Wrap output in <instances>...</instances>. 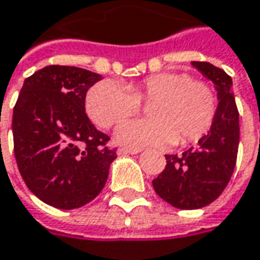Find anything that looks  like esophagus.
Here are the masks:
<instances>
[{"instance_id":"obj_1","label":"esophagus","mask_w":260,"mask_h":260,"mask_svg":"<svg viewBox=\"0 0 260 260\" xmlns=\"http://www.w3.org/2000/svg\"><path fill=\"white\" fill-rule=\"evenodd\" d=\"M140 153L138 148H126V147H119L117 148V154L119 156H123V154H137Z\"/></svg>"}]
</instances>
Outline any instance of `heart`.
<instances>
[{
    "mask_svg": "<svg viewBox=\"0 0 260 260\" xmlns=\"http://www.w3.org/2000/svg\"><path fill=\"white\" fill-rule=\"evenodd\" d=\"M141 103H150L151 117L123 122L116 129L120 144L141 148L199 141L213 125L218 110L215 88L184 72L154 73L126 89L112 81H100L89 88L85 107L95 125L109 129L137 115Z\"/></svg>",
    "mask_w": 260,
    "mask_h": 260,
    "instance_id": "obj_1",
    "label": "heart"
}]
</instances>
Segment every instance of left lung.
<instances>
[{
	"label": "left lung",
	"instance_id": "8db88e82",
	"mask_svg": "<svg viewBox=\"0 0 260 260\" xmlns=\"http://www.w3.org/2000/svg\"><path fill=\"white\" fill-rule=\"evenodd\" d=\"M192 66L209 78L218 91V110L213 125L196 147L181 156L166 154V168L153 179V188L176 209L192 210L215 202L226 188L236 168L240 123L233 79L207 61Z\"/></svg>",
	"mask_w": 260,
	"mask_h": 260
}]
</instances>
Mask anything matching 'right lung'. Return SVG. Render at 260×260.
<instances>
[{
    "instance_id": "right-lung-1",
    "label": "right lung",
    "mask_w": 260,
    "mask_h": 260,
    "mask_svg": "<svg viewBox=\"0 0 260 260\" xmlns=\"http://www.w3.org/2000/svg\"><path fill=\"white\" fill-rule=\"evenodd\" d=\"M99 73L51 64L24 79L13 110L14 157L24 184L57 209L89 203L106 185L117 157L110 137L85 113Z\"/></svg>"
}]
</instances>
